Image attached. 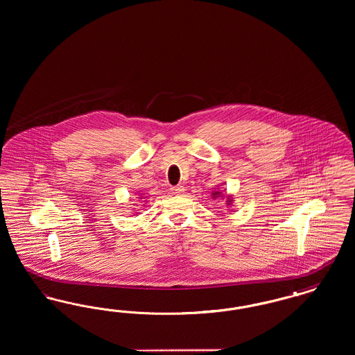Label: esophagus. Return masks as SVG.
Here are the masks:
<instances>
[{
	"instance_id": "esophagus-1",
	"label": "esophagus",
	"mask_w": 355,
	"mask_h": 355,
	"mask_svg": "<svg viewBox=\"0 0 355 355\" xmlns=\"http://www.w3.org/2000/svg\"><path fill=\"white\" fill-rule=\"evenodd\" d=\"M173 194H182L185 191V187L184 186H174L170 189Z\"/></svg>"
}]
</instances>
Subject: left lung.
Listing matches in <instances>:
<instances>
[{"label":"left lung","instance_id":"1","mask_svg":"<svg viewBox=\"0 0 355 355\" xmlns=\"http://www.w3.org/2000/svg\"><path fill=\"white\" fill-rule=\"evenodd\" d=\"M211 196H213V198L216 200H218V198H225V196L220 193V190H217V191H213L211 193ZM233 203V197L232 196H226V205H232Z\"/></svg>","mask_w":355,"mask_h":355}]
</instances>
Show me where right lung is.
Returning a JSON list of instances; mask_svg holds the SVG:
<instances>
[{
    "label": "right lung",
    "mask_w": 355,
    "mask_h": 355,
    "mask_svg": "<svg viewBox=\"0 0 355 355\" xmlns=\"http://www.w3.org/2000/svg\"><path fill=\"white\" fill-rule=\"evenodd\" d=\"M141 200H142V197H141Z\"/></svg>",
    "instance_id": "add662e5"
}]
</instances>
